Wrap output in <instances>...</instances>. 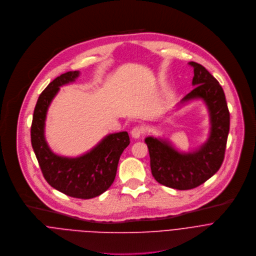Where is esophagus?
<instances>
[{
    "label": "esophagus",
    "mask_w": 256,
    "mask_h": 256,
    "mask_svg": "<svg viewBox=\"0 0 256 256\" xmlns=\"http://www.w3.org/2000/svg\"><path fill=\"white\" fill-rule=\"evenodd\" d=\"M144 132H145V128L143 126H136L132 129L131 135L134 139H138Z\"/></svg>",
    "instance_id": "1"
}]
</instances>
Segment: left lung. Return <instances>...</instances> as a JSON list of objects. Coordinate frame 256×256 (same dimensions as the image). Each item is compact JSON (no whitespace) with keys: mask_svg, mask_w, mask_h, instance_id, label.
Listing matches in <instances>:
<instances>
[{"mask_svg":"<svg viewBox=\"0 0 256 256\" xmlns=\"http://www.w3.org/2000/svg\"><path fill=\"white\" fill-rule=\"evenodd\" d=\"M194 88L180 105L202 100L210 116V134L206 142L190 152L176 150L170 141L152 136L145 138L153 178L160 184L180 190L198 186L221 168L230 127V114L224 90L218 80L202 66L190 62Z\"/></svg>","mask_w":256,"mask_h":256,"instance_id":"obj_1","label":"left lung"}]
</instances>
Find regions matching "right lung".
I'll use <instances>...</instances> for the list:
<instances>
[{
    "instance_id": "1",
    "label": "right lung",
    "mask_w": 256,
    "mask_h": 256,
    "mask_svg": "<svg viewBox=\"0 0 256 256\" xmlns=\"http://www.w3.org/2000/svg\"><path fill=\"white\" fill-rule=\"evenodd\" d=\"M78 76V70L68 72L40 94L32 119L31 143L46 182L66 196L86 200L102 194L111 186L120 156L130 138L126 131L109 134L78 158L60 156L50 149L44 136L48 107L60 88L74 82Z\"/></svg>"
}]
</instances>
